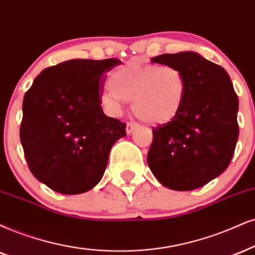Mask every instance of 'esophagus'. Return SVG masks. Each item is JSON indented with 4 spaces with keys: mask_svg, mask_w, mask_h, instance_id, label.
I'll use <instances>...</instances> for the list:
<instances>
[{
    "mask_svg": "<svg viewBox=\"0 0 255 255\" xmlns=\"http://www.w3.org/2000/svg\"><path fill=\"white\" fill-rule=\"evenodd\" d=\"M137 128H138V124H137V123L128 122V124H127V128H125V130H127V133H128V134H130V133H132L133 131L136 130Z\"/></svg>",
    "mask_w": 255,
    "mask_h": 255,
    "instance_id": "1",
    "label": "esophagus"
}]
</instances>
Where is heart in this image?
I'll list each match as a JSON object with an SVG mask.
<instances>
[{
    "label": "heart",
    "instance_id": "obj_1",
    "mask_svg": "<svg viewBox=\"0 0 255 255\" xmlns=\"http://www.w3.org/2000/svg\"><path fill=\"white\" fill-rule=\"evenodd\" d=\"M111 89L100 96L103 106L119 115L131 100L134 115L143 122L161 125L174 119L183 106L188 85L181 70L172 65L128 61L110 75Z\"/></svg>",
    "mask_w": 255,
    "mask_h": 255
}]
</instances>
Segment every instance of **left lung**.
I'll return each mask as SVG.
<instances>
[{
	"instance_id": "obj_1",
	"label": "left lung",
	"mask_w": 255,
	"mask_h": 255,
	"mask_svg": "<svg viewBox=\"0 0 255 255\" xmlns=\"http://www.w3.org/2000/svg\"><path fill=\"white\" fill-rule=\"evenodd\" d=\"M151 61L181 70L188 90L178 115L152 128L147 164L169 189H197L221 175L234 155L238 96L225 68L195 52L162 54Z\"/></svg>"
}]
</instances>
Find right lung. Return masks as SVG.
Here are the masks:
<instances>
[{"mask_svg":"<svg viewBox=\"0 0 255 255\" xmlns=\"http://www.w3.org/2000/svg\"><path fill=\"white\" fill-rule=\"evenodd\" d=\"M118 59H74L43 70L24 94L20 128L24 157L52 190L75 195L102 180L109 153L127 124L108 117L99 92Z\"/></svg>","mask_w":255,"mask_h":255,"instance_id":"add662e5","label":"right lung"}]
</instances>
